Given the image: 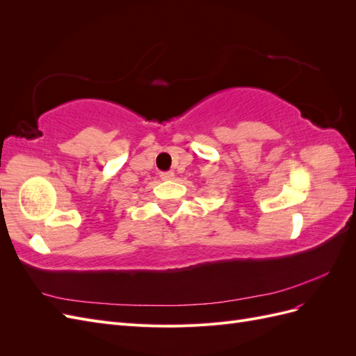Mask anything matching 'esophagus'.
Instances as JSON below:
<instances>
[{"label": "esophagus", "mask_w": 356, "mask_h": 356, "mask_svg": "<svg viewBox=\"0 0 356 356\" xmlns=\"http://www.w3.org/2000/svg\"><path fill=\"white\" fill-rule=\"evenodd\" d=\"M160 178L165 179V181H169V179H174L175 178V174H174V172H161Z\"/></svg>", "instance_id": "esophagus-1"}]
</instances>
